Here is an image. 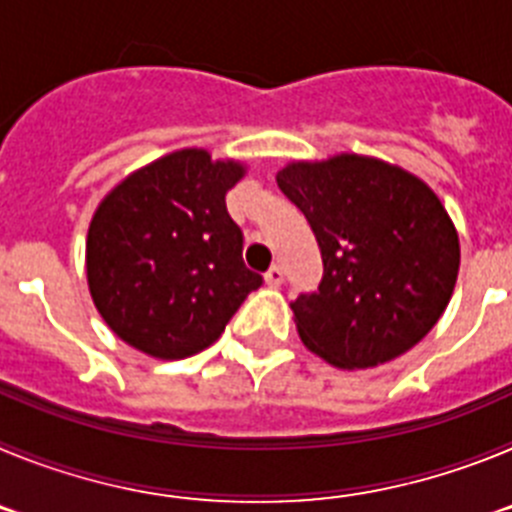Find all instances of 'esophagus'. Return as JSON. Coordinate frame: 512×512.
Instances as JSON below:
<instances>
[{
    "label": "esophagus",
    "mask_w": 512,
    "mask_h": 512,
    "mask_svg": "<svg viewBox=\"0 0 512 512\" xmlns=\"http://www.w3.org/2000/svg\"><path fill=\"white\" fill-rule=\"evenodd\" d=\"M264 279H266V284H269V287H279V284L284 282L282 266H271V269L264 274Z\"/></svg>",
    "instance_id": "esophagus-1"
}]
</instances>
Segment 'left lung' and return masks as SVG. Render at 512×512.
<instances>
[{"mask_svg": "<svg viewBox=\"0 0 512 512\" xmlns=\"http://www.w3.org/2000/svg\"><path fill=\"white\" fill-rule=\"evenodd\" d=\"M277 184L307 217L323 256L318 292L292 302L312 354L369 369L423 341L459 274V235L433 189L356 153L289 164Z\"/></svg>", "mask_w": 512, "mask_h": 512, "instance_id": "1", "label": "left lung"}]
</instances>
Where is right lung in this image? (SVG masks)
Wrapping results in <instances>:
<instances>
[{"label":"right lung","mask_w":512,"mask_h":512,"mask_svg":"<svg viewBox=\"0 0 512 512\" xmlns=\"http://www.w3.org/2000/svg\"><path fill=\"white\" fill-rule=\"evenodd\" d=\"M246 174L202 148L158 158L117 184L87 235L89 292L115 336L153 359H187L223 336L248 292L243 233L225 194Z\"/></svg>","instance_id":"1"}]
</instances>
